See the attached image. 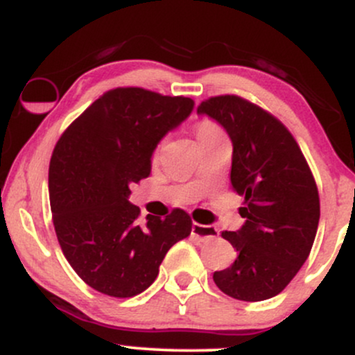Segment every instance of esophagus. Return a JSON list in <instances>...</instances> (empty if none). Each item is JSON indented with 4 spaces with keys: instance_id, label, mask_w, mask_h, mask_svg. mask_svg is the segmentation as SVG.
<instances>
[{
    "instance_id": "obj_1",
    "label": "esophagus",
    "mask_w": 355,
    "mask_h": 355,
    "mask_svg": "<svg viewBox=\"0 0 355 355\" xmlns=\"http://www.w3.org/2000/svg\"><path fill=\"white\" fill-rule=\"evenodd\" d=\"M191 235L200 242H210L215 237H218V230L214 225H200V223H193L191 225Z\"/></svg>"
}]
</instances>
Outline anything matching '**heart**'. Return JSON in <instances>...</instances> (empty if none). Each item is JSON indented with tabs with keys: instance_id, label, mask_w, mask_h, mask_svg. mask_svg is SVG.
<instances>
[{
	"instance_id": "1",
	"label": "heart",
	"mask_w": 355,
	"mask_h": 355,
	"mask_svg": "<svg viewBox=\"0 0 355 355\" xmlns=\"http://www.w3.org/2000/svg\"><path fill=\"white\" fill-rule=\"evenodd\" d=\"M197 137L200 141L205 140H217V138H225L223 132L217 123L210 120H202L197 123Z\"/></svg>"
}]
</instances>
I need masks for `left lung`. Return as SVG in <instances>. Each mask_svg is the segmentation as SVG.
<instances>
[{
  "mask_svg": "<svg viewBox=\"0 0 355 355\" xmlns=\"http://www.w3.org/2000/svg\"><path fill=\"white\" fill-rule=\"evenodd\" d=\"M198 115L223 126L234 145L232 189L245 197L237 232L222 237L237 250L214 282L245 302L284 291L307 260L319 227V191L295 138L274 115L235 95L202 101Z\"/></svg>",
  "mask_w": 355,
  "mask_h": 355,
  "instance_id": "8db88e82",
  "label": "left lung"
}]
</instances>
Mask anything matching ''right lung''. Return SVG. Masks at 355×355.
<instances>
[{
  "label": "right lung",
  "mask_w": 355,
  "mask_h": 355,
  "mask_svg": "<svg viewBox=\"0 0 355 355\" xmlns=\"http://www.w3.org/2000/svg\"><path fill=\"white\" fill-rule=\"evenodd\" d=\"M193 100L115 88L93 101L53 150L48 190L56 237L73 270L101 294L126 299L153 284L166 252L189 237L191 218H165L128 202L130 185L152 172V155L190 115Z\"/></svg>",
  "instance_id": "1"
}]
</instances>
